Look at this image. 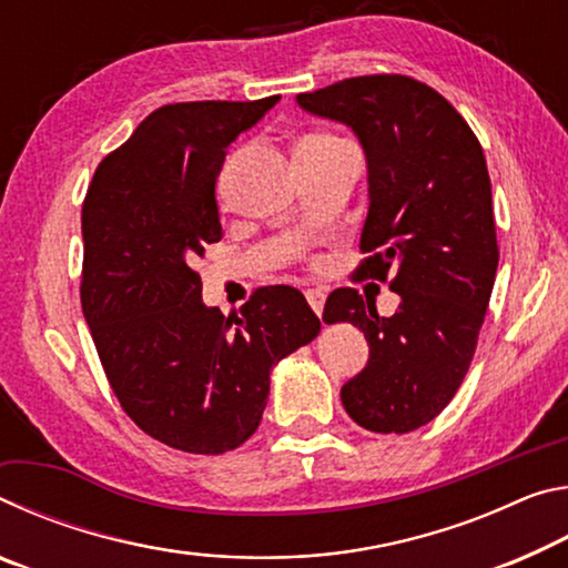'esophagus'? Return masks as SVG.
<instances>
[{
	"label": "esophagus",
	"instance_id": "1",
	"mask_svg": "<svg viewBox=\"0 0 568 568\" xmlns=\"http://www.w3.org/2000/svg\"><path fill=\"white\" fill-rule=\"evenodd\" d=\"M305 297H307V303H311V307L315 311V315H323V305H325V293L323 291H307L305 293Z\"/></svg>",
	"mask_w": 568,
	"mask_h": 568
}]
</instances>
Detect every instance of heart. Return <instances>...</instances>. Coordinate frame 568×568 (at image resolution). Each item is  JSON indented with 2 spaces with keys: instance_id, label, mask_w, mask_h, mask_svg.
Listing matches in <instances>:
<instances>
[{
  "instance_id": "1",
  "label": "heart",
  "mask_w": 568,
  "mask_h": 568,
  "mask_svg": "<svg viewBox=\"0 0 568 568\" xmlns=\"http://www.w3.org/2000/svg\"><path fill=\"white\" fill-rule=\"evenodd\" d=\"M328 140H335V138H331V134H313V138H305L301 145H313V142H328Z\"/></svg>"
}]
</instances>
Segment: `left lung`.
Instances as JSON below:
<instances>
[{"instance_id": "left-lung-1", "label": "left lung", "mask_w": 568, "mask_h": 568, "mask_svg": "<svg viewBox=\"0 0 568 568\" xmlns=\"http://www.w3.org/2000/svg\"><path fill=\"white\" fill-rule=\"evenodd\" d=\"M297 104L361 140L371 205L355 277L400 295L390 318L355 287L325 301L323 321L353 323L371 348L341 388L343 408L373 434H408L456 396L491 301L498 245L484 150L454 104L413 77H351Z\"/></svg>"}]
</instances>
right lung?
I'll list each match as a JSON object with an SVG mask.
<instances>
[{"mask_svg":"<svg viewBox=\"0 0 568 568\" xmlns=\"http://www.w3.org/2000/svg\"><path fill=\"white\" fill-rule=\"evenodd\" d=\"M281 100L178 102L100 162L82 205V313L122 410L187 454L233 450L261 426L271 371L321 333L291 285L237 313L203 303L192 261L223 237L215 182L230 142Z\"/></svg>","mask_w":568,"mask_h":568,"instance_id":"add662e5","label":"right lung"}]
</instances>
